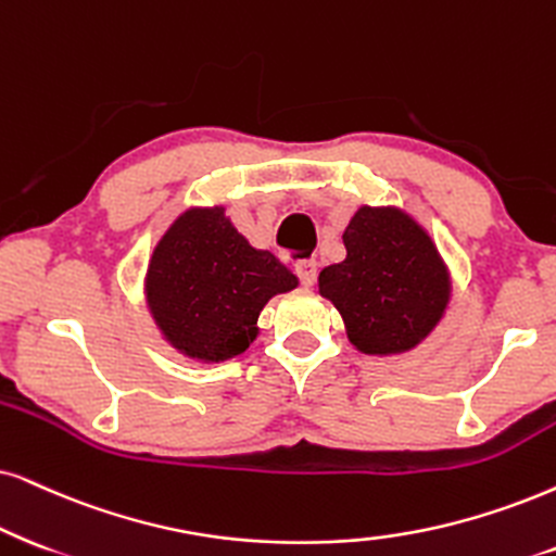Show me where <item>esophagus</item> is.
I'll return each mask as SVG.
<instances>
[{"label": "esophagus", "instance_id": "34e87169", "mask_svg": "<svg viewBox=\"0 0 556 556\" xmlns=\"http://www.w3.org/2000/svg\"><path fill=\"white\" fill-rule=\"evenodd\" d=\"M294 274H298L302 287H313L318 282V264L313 258H302V262L294 264Z\"/></svg>", "mask_w": 556, "mask_h": 556}]
</instances>
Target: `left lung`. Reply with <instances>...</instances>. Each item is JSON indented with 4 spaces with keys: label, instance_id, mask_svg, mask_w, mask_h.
<instances>
[{
    "label": "left lung",
    "instance_id": "obj_1",
    "mask_svg": "<svg viewBox=\"0 0 556 556\" xmlns=\"http://www.w3.org/2000/svg\"><path fill=\"white\" fill-rule=\"evenodd\" d=\"M346 258L320 271V294L339 307L364 354L413 349L439 323L448 277L431 238L397 210L362 207L343 233Z\"/></svg>",
    "mask_w": 556,
    "mask_h": 556
}]
</instances>
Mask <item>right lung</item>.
<instances>
[{
    "instance_id": "obj_1",
    "label": "right lung",
    "mask_w": 556,
    "mask_h": 556,
    "mask_svg": "<svg viewBox=\"0 0 556 556\" xmlns=\"http://www.w3.org/2000/svg\"><path fill=\"white\" fill-rule=\"evenodd\" d=\"M292 287L294 274L269 251L251 249L220 207L181 215L159 241L146 277L166 339L205 362L243 354L266 302Z\"/></svg>"
}]
</instances>
